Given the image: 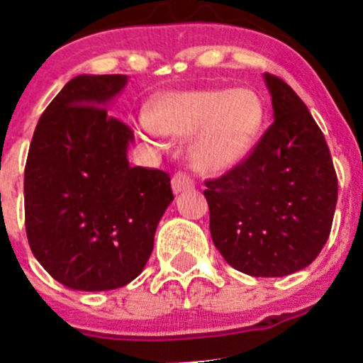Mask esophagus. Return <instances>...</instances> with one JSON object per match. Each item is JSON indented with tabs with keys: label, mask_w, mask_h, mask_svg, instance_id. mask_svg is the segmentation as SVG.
I'll return each mask as SVG.
<instances>
[{
	"label": "esophagus",
	"mask_w": 363,
	"mask_h": 363,
	"mask_svg": "<svg viewBox=\"0 0 363 363\" xmlns=\"http://www.w3.org/2000/svg\"><path fill=\"white\" fill-rule=\"evenodd\" d=\"M172 188H174V193H182V191H188V189L195 188V181L189 174L186 172H179V174L174 175L172 179Z\"/></svg>",
	"instance_id": "1"
}]
</instances>
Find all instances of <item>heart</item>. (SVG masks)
Wrapping results in <instances>:
<instances>
[{
    "instance_id": "obj_1",
    "label": "heart",
    "mask_w": 363,
    "mask_h": 363,
    "mask_svg": "<svg viewBox=\"0 0 363 363\" xmlns=\"http://www.w3.org/2000/svg\"><path fill=\"white\" fill-rule=\"evenodd\" d=\"M266 108L250 88H202L160 97L145 131L191 136L188 156L203 174H221L241 163L262 131Z\"/></svg>"
}]
</instances>
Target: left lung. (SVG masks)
Segmentation results:
<instances>
[{
    "mask_svg": "<svg viewBox=\"0 0 363 363\" xmlns=\"http://www.w3.org/2000/svg\"><path fill=\"white\" fill-rule=\"evenodd\" d=\"M275 122L252 152L207 179L211 238L234 269L286 277L315 260L332 230L337 174L325 135L293 88L264 74Z\"/></svg>",
    "mask_w": 363,
    "mask_h": 363,
    "instance_id": "left-lung-1",
    "label": "left lung"
}]
</instances>
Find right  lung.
Wrapping results in <instances>:
<instances>
[{
    "label": "right lung",
    "instance_id": "obj_1",
    "mask_svg": "<svg viewBox=\"0 0 363 363\" xmlns=\"http://www.w3.org/2000/svg\"><path fill=\"white\" fill-rule=\"evenodd\" d=\"M125 83L124 74L70 79L42 113L28 150V242L49 275L74 291L135 280L174 200L167 172L129 164L133 129L104 108Z\"/></svg>",
    "mask_w": 363,
    "mask_h": 363
}]
</instances>
